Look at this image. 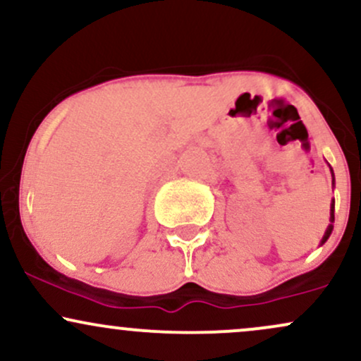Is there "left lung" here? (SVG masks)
Wrapping results in <instances>:
<instances>
[{
    "mask_svg": "<svg viewBox=\"0 0 361 361\" xmlns=\"http://www.w3.org/2000/svg\"><path fill=\"white\" fill-rule=\"evenodd\" d=\"M329 169H331V176H333V186H334V173H333V168L329 166ZM329 226H327V229H326V233H324V235H322V239H321V246L322 244H324L327 239H329V235H331V233H333V224H334V198H333V202H331V212H329Z\"/></svg>",
    "mask_w": 361,
    "mask_h": 361,
    "instance_id": "8db88e82",
    "label": "left lung"
}]
</instances>
